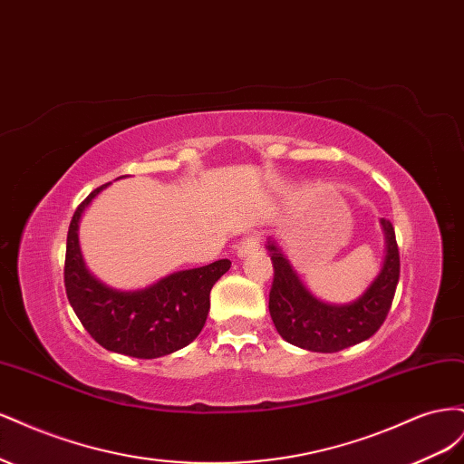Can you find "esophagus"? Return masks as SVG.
<instances>
[{
	"mask_svg": "<svg viewBox=\"0 0 464 464\" xmlns=\"http://www.w3.org/2000/svg\"><path fill=\"white\" fill-rule=\"evenodd\" d=\"M259 242H261V237L257 232L246 236L244 240L237 244V257H246L249 254H254V251L259 249Z\"/></svg>",
	"mask_w": 464,
	"mask_h": 464,
	"instance_id": "34e87169",
	"label": "esophagus"
}]
</instances>
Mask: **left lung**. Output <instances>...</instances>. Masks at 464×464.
<instances>
[{
    "label": "left lung",
    "instance_id": "1",
    "mask_svg": "<svg viewBox=\"0 0 464 464\" xmlns=\"http://www.w3.org/2000/svg\"><path fill=\"white\" fill-rule=\"evenodd\" d=\"M387 254L382 271L366 292L344 305L325 304L305 288L298 273L275 240L266 242L275 278L269 292V312L283 339L312 353H339L368 341L383 325L399 285L401 257L395 228L382 218Z\"/></svg>",
    "mask_w": 464,
    "mask_h": 464
}]
</instances>
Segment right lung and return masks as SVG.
Listing matches in <instances>:
<instances>
[{
  "label": "right lung",
  "mask_w": 464,
  "mask_h": 464,
  "mask_svg": "<svg viewBox=\"0 0 464 464\" xmlns=\"http://www.w3.org/2000/svg\"><path fill=\"white\" fill-rule=\"evenodd\" d=\"M110 184L96 188L69 224L63 283L67 300L92 339L110 353L131 358H160L188 346L201 333L210 288L230 269L218 259L199 269L168 275L143 290H116L94 278L79 247V222L92 199Z\"/></svg>",
  "instance_id": "add662e5"
}]
</instances>
